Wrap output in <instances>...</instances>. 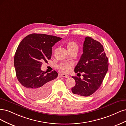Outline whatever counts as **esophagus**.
<instances>
[{"label": "esophagus", "mask_w": 126, "mask_h": 126, "mask_svg": "<svg viewBox=\"0 0 126 126\" xmlns=\"http://www.w3.org/2000/svg\"><path fill=\"white\" fill-rule=\"evenodd\" d=\"M61 76L63 77V78H69V77H70L69 76V75H66V74H61Z\"/></svg>", "instance_id": "esophagus-1"}]
</instances>
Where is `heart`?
Masks as SVG:
<instances>
[{
	"label": "heart",
	"instance_id": "b5f03b06",
	"mask_svg": "<svg viewBox=\"0 0 126 126\" xmlns=\"http://www.w3.org/2000/svg\"><path fill=\"white\" fill-rule=\"evenodd\" d=\"M67 48L68 52L74 51L78 52L79 50V46L74 41H70L67 44ZM72 66L73 63H64L60 66V69L63 72L68 73L71 70Z\"/></svg>",
	"mask_w": 126,
	"mask_h": 126
}]
</instances>
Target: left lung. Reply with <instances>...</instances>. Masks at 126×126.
Returning a JSON list of instances; mask_svg holds the SVG:
<instances>
[{"label":"left lung","instance_id":"8db88e82","mask_svg":"<svg viewBox=\"0 0 126 126\" xmlns=\"http://www.w3.org/2000/svg\"><path fill=\"white\" fill-rule=\"evenodd\" d=\"M83 53L75 67V73H84L83 79L72 76L75 85L72 92L79 96H89L100 86L108 71V60L101 43L90 36L85 38Z\"/></svg>","mask_w":126,"mask_h":126}]
</instances>
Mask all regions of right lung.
Instances as JSON below:
<instances>
[{
	"label": "right lung",
	"instance_id": "right-lung-1",
	"mask_svg": "<svg viewBox=\"0 0 126 126\" xmlns=\"http://www.w3.org/2000/svg\"><path fill=\"white\" fill-rule=\"evenodd\" d=\"M61 38L32 33L20 43L14 58L16 76L23 91L30 98L42 99L51 91L52 80L58 76L55 71L47 73L40 68L43 62L51 58L52 48Z\"/></svg>",
	"mask_w": 126,
	"mask_h": 126
}]
</instances>
